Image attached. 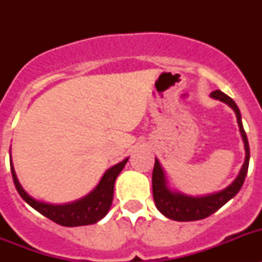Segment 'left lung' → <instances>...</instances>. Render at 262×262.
Listing matches in <instances>:
<instances>
[{"instance_id": "1", "label": "left lung", "mask_w": 262, "mask_h": 262, "mask_svg": "<svg viewBox=\"0 0 262 262\" xmlns=\"http://www.w3.org/2000/svg\"><path fill=\"white\" fill-rule=\"evenodd\" d=\"M210 97L214 99H217L221 102L226 103L235 111L236 118H237V124H239L240 134H242L243 143H244L245 149V159L242 169H240L237 177L233 180L231 185L223 189V190L217 191V193L207 194L202 196H193L187 195V194L180 193L177 190H173L172 187L169 186L168 178H166L165 172H164L163 166L160 164L157 159H155L154 173H152V191H154V200L157 210L163 215H165L169 219L177 222H193L205 219L214 214L215 211L221 209L222 206L226 205L230 200H232L236 194L239 193L244 184L245 176L248 172L249 165V144L247 134L244 131L242 122V114L232 98L222 93L221 90H215L210 94Z\"/></svg>"}]
</instances>
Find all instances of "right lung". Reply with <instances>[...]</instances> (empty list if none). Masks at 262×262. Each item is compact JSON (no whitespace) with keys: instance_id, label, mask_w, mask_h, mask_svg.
I'll return each mask as SVG.
<instances>
[{"instance_id":"1","label":"right lung","mask_w":262,"mask_h":262,"mask_svg":"<svg viewBox=\"0 0 262 262\" xmlns=\"http://www.w3.org/2000/svg\"><path fill=\"white\" fill-rule=\"evenodd\" d=\"M127 161H128V157L124 159L123 161H120L117 165L108 168L105 174L102 176V178L99 180L98 185L88 195L71 203H64V205H52V203L40 202V201L32 198L31 195L26 193V190L18 181L11 159L10 168L17 191L22 196L23 201L29 203L32 209H35L41 215H45L46 217L60 224V226L78 227L94 224L106 216L111 207V203H113L115 180L122 172V169L124 168Z\"/></svg>"}]
</instances>
